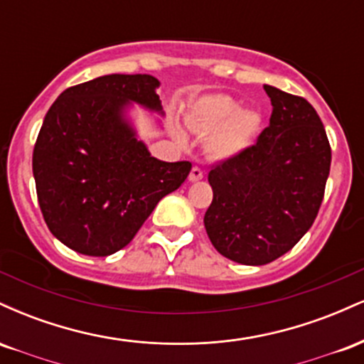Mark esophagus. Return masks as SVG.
<instances>
[{
  "label": "esophagus",
  "mask_w": 364,
  "mask_h": 364,
  "mask_svg": "<svg viewBox=\"0 0 364 364\" xmlns=\"http://www.w3.org/2000/svg\"><path fill=\"white\" fill-rule=\"evenodd\" d=\"M203 178V171L200 169V168H193L190 171V176H188V179H190L191 183H195V181H200V179Z\"/></svg>",
  "instance_id": "1"
}]
</instances>
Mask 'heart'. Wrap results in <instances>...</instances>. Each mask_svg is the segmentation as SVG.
Masks as SVG:
<instances>
[{"instance_id":"obj_1","label":"heart","mask_w":364,"mask_h":364,"mask_svg":"<svg viewBox=\"0 0 364 364\" xmlns=\"http://www.w3.org/2000/svg\"><path fill=\"white\" fill-rule=\"evenodd\" d=\"M186 121L196 133H210L205 141L207 152L220 161L246 152L262 128L260 112L243 107L240 99L229 94H207L196 99L186 112Z\"/></svg>"}]
</instances>
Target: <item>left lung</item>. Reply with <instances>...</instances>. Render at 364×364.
Returning a JSON list of instances; mask_svg holds the SVG:
<instances>
[{
    "instance_id": "left-lung-1",
    "label": "left lung",
    "mask_w": 364,
    "mask_h": 364,
    "mask_svg": "<svg viewBox=\"0 0 364 364\" xmlns=\"http://www.w3.org/2000/svg\"><path fill=\"white\" fill-rule=\"evenodd\" d=\"M263 89L272 102L269 127L253 147L208 173L214 198L203 217L207 235L217 252L243 265L274 262L306 235L332 161L311 104Z\"/></svg>"
}]
</instances>
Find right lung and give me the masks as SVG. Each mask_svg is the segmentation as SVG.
<instances>
[{
	"label": "right lung",
	"instance_id": "right-lung-1",
	"mask_svg": "<svg viewBox=\"0 0 364 364\" xmlns=\"http://www.w3.org/2000/svg\"><path fill=\"white\" fill-rule=\"evenodd\" d=\"M159 85L152 75H106L70 87L49 107L32 171L49 231L73 252L124 248L190 174L188 161L154 157L133 123V106L164 116Z\"/></svg>",
	"mask_w": 364,
	"mask_h": 364
}]
</instances>
